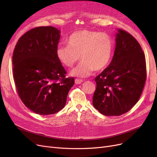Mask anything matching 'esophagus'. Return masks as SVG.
Wrapping results in <instances>:
<instances>
[{
  "mask_svg": "<svg viewBox=\"0 0 157 157\" xmlns=\"http://www.w3.org/2000/svg\"><path fill=\"white\" fill-rule=\"evenodd\" d=\"M82 82H83V80H82V79L76 78V79L75 80V84H80V83H82Z\"/></svg>",
  "mask_w": 157,
  "mask_h": 157,
  "instance_id": "1",
  "label": "esophagus"
}]
</instances>
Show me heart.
Wrapping results in <instances>:
<instances>
[{"label":"heart","mask_w":157,"mask_h":157,"mask_svg":"<svg viewBox=\"0 0 157 157\" xmlns=\"http://www.w3.org/2000/svg\"><path fill=\"white\" fill-rule=\"evenodd\" d=\"M67 44L57 48L56 56L69 68L73 67L80 57L82 61L71 73L75 77H88L94 70L101 71L110 62L113 42L106 33L86 29L78 31L69 36Z\"/></svg>","instance_id":"b5f03b06"}]
</instances>
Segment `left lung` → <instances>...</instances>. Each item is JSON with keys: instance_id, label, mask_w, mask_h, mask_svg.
<instances>
[{"instance_id": "obj_1", "label": "left lung", "mask_w": 157, "mask_h": 157, "mask_svg": "<svg viewBox=\"0 0 157 157\" xmlns=\"http://www.w3.org/2000/svg\"><path fill=\"white\" fill-rule=\"evenodd\" d=\"M144 52L130 33L118 29L111 63L95 78L93 105L102 115L119 116L138 101L146 80Z\"/></svg>"}]
</instances>
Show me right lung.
<instances>
[{
  "label": "right lung",
  "instance_id": "obj_1",
  "mask_svg": "<svg viewBox=\"0 0 157 157\" xmlns=\"http://www.w3.org/2000/svg\"><path fill=\"white\" fill-rule=\"evenodd\" d=\"M60 31L51 26L38 27L25 33L13 50V79L22 102L42 115L58 113L65 105L73 77L56 56Z\"/></svg>",
  "mask_w": 157,
  "mask_h": 157
}]
</instances>
